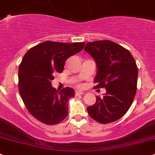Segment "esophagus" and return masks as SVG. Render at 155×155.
<instances>
[{
    "mask_svg": "<svg viewBox=\"0 0 155 155\" xmlns=\"http://www.w3.org/2000/svg\"><path fill=\"white\" fill-rule=\"evenodd\" d=\"M84 92H83V91H81V90H76L75 91V95H83V94H84Z\"/></svg>",
    "mask_w": 155,
    "mask_h": 155,
    "instance_id": "esophagus-1",
    "label": "esophagus"
}]
</instances>
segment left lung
Returning a JSON list of instances; mask_svg holds the SVG:
<instances>
[{
	"mask_svg": "<svg viewBox=\"0 0 155 155\" xmlns=\"http://www.w3.org/2000/svg\"><path fill=\"white\" fill-rule=\"evenodd\" d=\"M84 50L96 63L95 88L104 87L103 98L87 107L89 116L97 122L107 124L124 116L130 108L137 92L138 68L128 50L109 40L87 43Z\"/></svg>",
	"mask_w": 155,
	"mask_h": 155,
	"instance_id": "1",
	"label": "left lung"
}]
</instances>
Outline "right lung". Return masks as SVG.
<instances>
[{
	"instance_id": "add662e5",
	"label": "right lung",
	"mask_w": 155,
	"mask_h": 155,
	"mask_svg": "<svg viewBox=\"0 0 155 155\" xmlns=\"http://www.w3.org/2000/svg\"><path fill=\"white\" fill-rule=\"evenodd\" d=\"M84 42L46 41L30 48L18 68V89L30 114L42 123L55 125L68 113V101L74 90L66 87L57 91L51 86L54 74L62 72L66 60L81 51Z\"/></svg>"
}]
</instances>
